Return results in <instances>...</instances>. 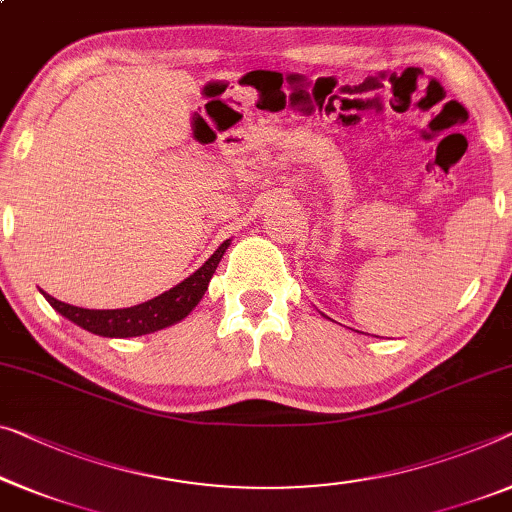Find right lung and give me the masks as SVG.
Returning a JSON list of instances; mask_svg holds the SVG:
<instances>
[{
	"label": "right lung",
	"mask_w": 512,
	"mask_h": 512,
	"mask_svg": "<svg viewBox=\"0 0 512 512\" xmlns=\"http://www.w3.org/2000/svg\"><path fill=\"white\" fill-rule=\"evenodd\" d=\"M230 241L220 243V248L213 253L193 276L179 282L177 287H172L170 292L156 296L147 303L133 305V308L124 310H87L78 308V305L61 303L52 299L50 294H45V299L55 308L59 315L71 319L73 324L82 326V329L103 338H135V335L154 333L165 329V326L181 322L190 310L195 308L200 299L207 292L211 276L216 273V266L223 259Z\"/></svg>",
	"instance_id": "obj_1"
}]
</instances>
